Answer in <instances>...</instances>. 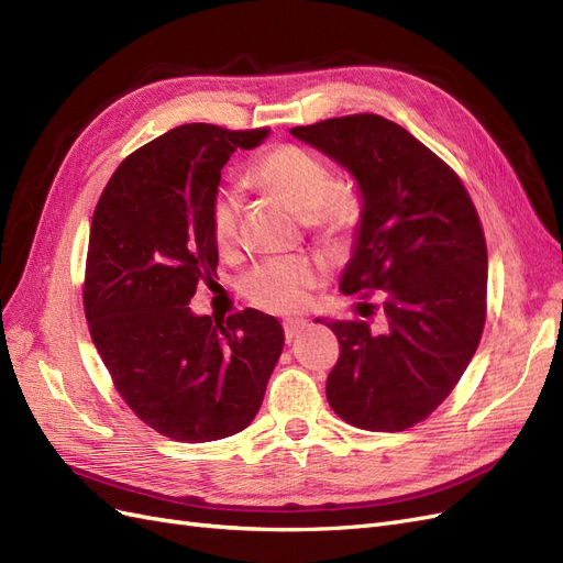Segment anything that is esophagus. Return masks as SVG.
I'll return each instance as SVG.
<instances>
[{
    "label": "esophagus",
    "instance_id": "esophagus-1",
    "mask_svg": "<svg viewBox=\"0 0 563 563\" xmlns=\"http://www.w3.org/2000/svg\"><path fill=\"white\" fill-rule=\"evenodd\" d=\"M308 329V321H300V319H291L284 323V335H286V343H294V340Z\"/></svg>",
    "mask_w": 563,
    "mask_h": 563
}]
</instances>
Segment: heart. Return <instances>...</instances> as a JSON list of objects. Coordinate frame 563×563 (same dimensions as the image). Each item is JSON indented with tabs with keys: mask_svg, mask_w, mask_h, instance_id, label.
Returning a JSON list of instances; mask_svg holds the SVG:
<instances>
[{
	"mask_svg": "<svg viewBox=\"0 0 563 563\" xmlns=\"http://www.w3.org/2000/svg\"><path fill=\"white\" fill-rule=\"evenodd\" d=\"M251 178L277 195L310 225L321 240H338L352 223V203L333 192V176L312 152L298 145H277L253 164ZM242 197L236 190H220L211 207V234L218 249L236 240ZM323 282V265L308 258L269 261L255 267L242 288L251 302L272 312L300 310L310 291Z\"/></svg>",
	"mask_w": 563,
	"mask_h": 563,
	"instance_id": "obj_1",
	"label": "heart"
}]
</instances>
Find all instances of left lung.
I'll use <instances>...</instances> for the list:
<instances>
[{
	"label": "left lung",
	"mask_w": 563,
	"mask_h": 563,
	"mask_svg": "<svg viewBox=\"0 0 563 563\" xmlns=\"http://www.w3.org/2000/svg\"><path fill=\"white\" fill-rule=\"evenodd\" d=\"M291 135L347 172L362 199L340 291H385L383 331L314 319L340 343L327 399L360 430L413 428L479 345L488 269L479 216L451 168L385 117H335Z\"/></svg>",
	"instance_id": "obj_1"
}]
</instances>
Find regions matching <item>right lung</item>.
<instances>
[{
	"instance_id": "add662e5",
	"label": "right lung",
	"mask_w": 563,
	"mask_h": 563,
	"mask_svg": "<svg viewBox=\"0 0 563 563\" xmlns=\"http://www.w3.org/2000/svg\"><path fill=\"white\" fill-rule=\"evenodd\" d=\"M267 135L172 129L119 164L93 213L84 282L93 345L131 411L183 444L249 428L284 350L275 317L244 310L213 321L187 308L216 275L220 172L234 150Z\"/></svg>"
}]
</instances>
